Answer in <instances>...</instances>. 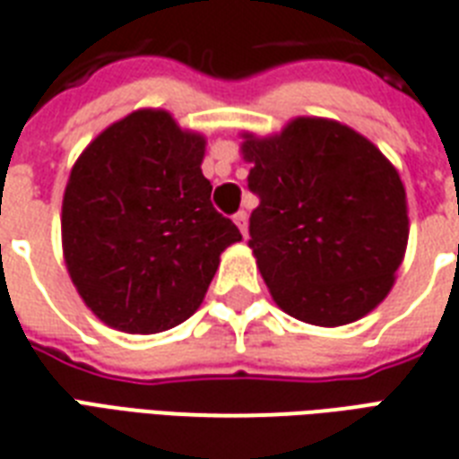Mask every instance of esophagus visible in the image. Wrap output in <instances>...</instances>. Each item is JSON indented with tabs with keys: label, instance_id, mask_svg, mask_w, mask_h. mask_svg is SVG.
Returning <instances> with one entry per match:
<instances>
[{
	"label": "esophagus",
	"instance_id": "34e87169",
	"mask_svg": "<svg viewBox=\"0 0 459 459\" xmlns=\"http://www.w3.org/2000/svg\"><path fill=\"white\" fill-rule=\"evenodd\" d=\"M234 225L239 227L241 230V234H244V237H247V225H248V212L247 211H237L234 212Z\"/></svg>",
	"mask_w": 459,
	"mask_h": 459
}]
</instances>
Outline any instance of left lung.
<instances>
[{"label":"left lung","instance_id":"left-lung-1","mask_svg":"<svg viewBox=\"0 0 459 459\" xmlns=\"http://www.w3.org/2000/svg\"><path fill=\"white\" fill-rule=\"evenodd\" d=\"M253 163L248 247L277 306L320 327L360 320L384 300L408 247L405 189L372 142L325 118L244 134Z\"/></svg>","mask_w":459,"mask_h":459}]
</instances>
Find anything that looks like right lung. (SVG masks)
Instances as JSON below:
<instances>
[{
  "label": "right lung",
  "mask_w": 459,
  "mask_h": 459,
  "mask_svg": "<svg viewBox=\"0 0 459 459\" xmlns=\"http://www.w3.org/2000/svg\"><path fill=\"white\" fill-rule=\"evenodd\" d=\"M206 142L166 111L130 113L73 166L61 234L73 284L99 320L156 333L201 306L220 253L241 239L211 204Z\"/></svg>",
  "instance_id": "1"
}]
</instances>
